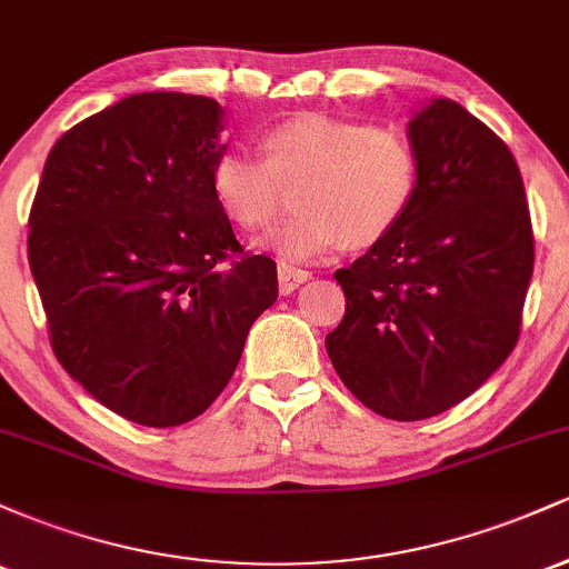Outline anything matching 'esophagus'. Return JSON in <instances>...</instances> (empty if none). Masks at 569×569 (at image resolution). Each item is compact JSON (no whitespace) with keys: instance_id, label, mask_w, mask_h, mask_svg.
Listing matches in <instances>:
<instances>
[{"instance_id":"esophagus-1","label":"esophagus","mask_w":569,"mask_h":569,"mask_svg":"<svg viewBox=\"0 0 569 569\" xmlns=\"http://www.w3.org/2000/svg\"><path fill=\"white\" fill-rule=\"evenodd\" d=\"M305 280H310V272L307 270H293V267H286V264L278 267V289L283 297H289V293L297 291Z\"/></svg>"}]
</instances>
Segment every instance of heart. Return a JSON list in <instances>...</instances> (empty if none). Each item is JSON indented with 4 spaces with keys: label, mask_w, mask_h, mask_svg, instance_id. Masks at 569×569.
<instances>
[{
    "label": "heart",
    "mask_w": 569,
    "mask_h": 569,
    "mask_svg": "<svg viewBox=\"0 0 569 569\" xmlns=\"http://www.w3.org/2000/svg\"><path fill=\"white\" fill-rule=\"evenodd\" d=\"M420 179L411 141L390 128L299 114L262 136V160L227 149L211 166L213 200L232 224L264 230L297 187V217L257 240L280 262H316L345 243L371 246L407 217Z\"/></svg>",
    "instance_id": "obj_1"
}]
</instances>
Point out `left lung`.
Wrapping results in <instances>:
<instances>
[{"instance_id": "1", "label": "left lung", "mask_w": 569, "mask_h": 569, "mask_svg": "<svg viewBox=\"0 0 569 569\" xmlns=\"http://www.w3.org/2000/svg\"><path fill=\"white\" fill-rule=\"evenodd\" d=\"M420 162L393 232L335 278L342 323L326 337L339 380L398 422L452 409L511 356L532 278V227L511 149L452 98L407 126Z\"/></svg>"}]
</instances>
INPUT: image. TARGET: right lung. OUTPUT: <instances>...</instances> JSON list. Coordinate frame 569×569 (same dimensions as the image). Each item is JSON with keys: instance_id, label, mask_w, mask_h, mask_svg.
Here are the masks:
<instances>
[{"instance_id": "1", "label": "right lung", "mask_w": 569, "mask_h": 569, "mask_svg": "<svg viewBox=\"0 0 569 569\" xmlns=\"http://www.w3.org/2000/svg\"><path fill=\"white\" fill-rule=\"evenodd\" d=\"M224 109L152 90L74 126L44 160L29 264L61 367L147 428L202 415L248 329L278 299L270 257H248L213 200Z\"/></svg>"}]
</instances>
